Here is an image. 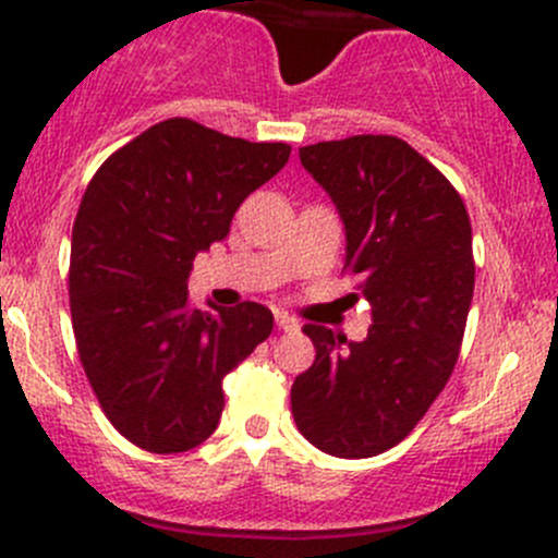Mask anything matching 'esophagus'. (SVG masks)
I'll list each match as a JSON object with an SVG mask.
<instances>
[{
  "instance_id": "esophagus-1",
  "label": "esophagus",
  "mask_w": 558,
  "mask_h": 558,
  "mask_svg": "<svg viewBox=\"0 0 558 558\" xmlns=\"http://www.w3.org/2000/svg\"><path fill=\"white\" fill-rule=\"evenodd\" d=\"M275 324H278V329H283V331H296V329H300V320L291 318L289 313H275Z\"/></svg>"
}]
</instances>
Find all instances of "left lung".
I'll list each match as a JSON object with an SVG mask.
<instances>
[{"label":"left lung","instance_id":"8db88e82","mask_svg":"<svg viewBox=\"0 0 558 558\" xmlns=\"http://www.w3.org/2000/svg\"><path fill=\"white\" fill-rule=\"evenodd\" d=\"M300 161L340 213L373 324L362 342L305 326L315 362L291 386V413L318 451L367 459L408 437L451 378L475 289L470 216L399 137L307 145Z\"/></svg>","mask_w":558,"mask_h":558}]
</instances>
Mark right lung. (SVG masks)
<instances>
[{
    "label": "right lung",
    "mask_w": 558,
    "mask_h": 558,
    "mask_svg": "<svg viewBox=\"0 0 558 558\" xmlns=\"http://www.w3.org/2000/svg\"><path fill=\"white\" fill-rule=\"evenodd\" d=\"M289 154L283 143L170 118L116 150L88 183L72 227V329L105 415L134 446H202L221 421L223 378L272 331L258 302L194 311L189 272Z\"/></svg>",
    "instance_id": "obj_1"
}]
</instances>
